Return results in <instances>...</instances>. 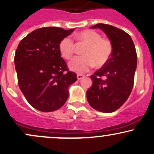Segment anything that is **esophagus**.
I'll return each mask as SVG.
<instances>
[{"label": "esophagus", "instance_id": "1", "mask_svg": "<svg viewBox=\"0 0 154 154\" xmlns=\"http://www.w3.org/2000/svg\"><path fill=\"white\" fill-rule=\"evenodd\" d=\"M85 76L83 75H81V74H79V75H77V79H81L82 78H83Z\"/></svg>", "mask_w": 154, "mask_h": 154}]
</instances>
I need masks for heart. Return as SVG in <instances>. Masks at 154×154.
Masks as SVG:
<instances>
[{"instance_id":"heart-1","label":"heart","mask_w":154,"mask_h":154,"mask_svg":"<svg viewBox=\"0 0 154 154\" xmlns=\"http://www.w3.org/2000/svg\"><path fill=\"white\" fill-rule=\"evenodd\" d=\"M79 44L86 45L82 51L83 57H76L69 63L72 71L82 74L88 72L95 65L97 67L104 66L110 59L112 53V44L107 38L102 37L97 31L86 29L75 35ZM75 44L72 38L67 36L59 42V51L61 56L70 59L75 52Z\"/></svg>"}]
</instances>
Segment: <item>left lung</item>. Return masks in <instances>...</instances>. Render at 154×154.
I'll use <instances>...</instances> for the list:
<instances>
[{
	"label": "left lung",
	"instance_id": "obj_1",
	"mask_svg": "<svg viewBox=\"0 0 154 154\" xmlns=\"http://www.w3.org/2000/svg\"><path fill=\"white\" fill-rule=\"evenodd\" d=\"M112 42V53L106 64L90 76L92 85L87 99L92 108L112 112L123 105L131 95L137 66V54L133 42L126 32L111 25L97 23Z\"/></svg>",
	"mask_w": 154,
	"mask_h": 154
}]
</instances>
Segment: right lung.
Segmentation results:
<instances>
[{"mask_svg": "<svg viewBox=\"0 0 154 154\" xmlns=\"http://www.w3.org/2000/svg\"><path fill=\"white\" fill-rule=\"evenodd\" d=\"M74 30L40 28L18 44L14 57L18 86L36 110L51 112L62 107L69 97V85L77 81L59 51V42Z\"/></svg>", "mask_w": 154, "mask_h": 154, "instance_id": "add662e5", "label": "right lung"}]
</instances>
